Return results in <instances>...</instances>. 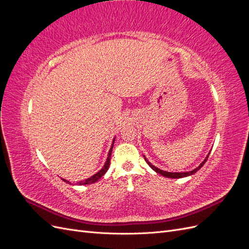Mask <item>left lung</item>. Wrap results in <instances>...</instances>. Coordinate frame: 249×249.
Listing matches in <instances>:
<instances>
[{"label":"left lung","instance_id":"obj_1","mask_svg":"<svg viewBox=\"0 0 249 249\" xmlns=\"http://www.w3.org/2000/svg\"><path fill=\"white\" fill-rule=\"evenodd\" d=\"M210 155V154H209ZM209 155L207 156V158L205 160H203V162L202 163H200V165L198 167H196L195 169H193V170H191V171H187V172H167V171H164V170H161V169H159V168H157L156 166H154V165L152 164V163H149L147 160H146V158L144 157V160L146 161V163L149 165L150 166V168L152 169H154L156 172H158L159 173V175H162L163 177H166V178H185V177H188V176H191V175H193V173H195L196 171H198L202 166H203V164L206 163V161L208 160V157H209Z\"/></svg>","mask_w":249,"mask_h":249}]
</instances>
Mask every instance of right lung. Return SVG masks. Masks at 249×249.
I'll list each match as a JSON object with an SVG mask.
<instances>
[{"mask_svg":"<svg viewBox=\"0 0 249 249\" xmlns=\"http://www.w3.org/2000/svg\"><path fill=\"white\" fill-rule=\"evenodd\" d=\"M113 144H114V140H113V143H112V146H111V148H110V150H109V154H108V158H107V161H106V163H105V165H104V167L97 172V173H95V175H93L91 178H88L87 179H85V180H81V182H79L78 184H80V185H89V184H93V183H95L96 180H99L105 173L107 172V170L109 169V166H110V159H111V153H112V148H113ZM64 182H66V183H70L69 180H66V179H63Z\"/></svg>","mask_w":249,"mask_h":249,"instance_id":"right-lung-1","label":"right lung"}]
</instances>
